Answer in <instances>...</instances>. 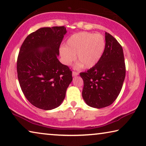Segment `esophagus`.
Masks as SVG:
<instances>
[{"label":"esophagus","mask_w":146,"mask_h":146,"mask_svg":"<svg viewBox=\"0 0 146 146\" xmlns=\"http://www.w3.org/2000/svg\"><path fill=\"white\" fill-rule=\"evenodd\" d=\"M72 75H73V77H76V76L78 75V72H76V71H73V72H72Z\"/></svg>","instance_id":"34e87169"}]
</instances>
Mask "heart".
Here are the masks:
<instances>
[{
	"label": "heart",
	"instance_id": "obj_1",
	"mask_svg": "<svg viewBox=\"0 0 146 146\" xmlns=\"http://www.w3.org/2000/svg\"><path fill=\"white\" fill-rule=\"evenodd\" d=\"M106 48L105 38L100 34L81 32L74 34L68 39L66 47L60 48V54L64 64L69 66L78 61L76 68H91L100 60ZM76 56H75V54Z\"/></svg>",
	"mask_w": 146,
	"mask_h": 146
}]
</instances>
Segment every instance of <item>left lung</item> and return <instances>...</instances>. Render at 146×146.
<instances>
[{
  "mask_svg": "<svg viewBox=\"0 0 146 146\" xmlns=\"http://www.w3.org/2000/svg\"><path fill=\"white\" fill-rule=\"evenodd\" d=\"M106 48L100 60L86 72L80 73L84 81L82 96L88 105L101 108L112 104L121 92L125 77L123 48L105 32Z\"/></svg>",
  "mask_w": 146,
  "mask_h": 146,
  "instance_id": "obj_1",
  "label": "left lung"
}]
</instances>
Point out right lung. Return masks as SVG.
<instances>
[{
    "instance_id": "add662e5",
    "label": "right lung",
    "mask_w": 146,
    "mask_h": 146,
    "mask_svg": "<svg viewBox=\"0 0 146 146\" xmlns=\"http://www.w3.org/2000/svg\"><path fill=\"white\" fill-rule=\"evenodd\" d=\"M66 32L65 27L41 28L29 34L21 47L17 62L21 88L27 100L40 109L60 105L73 80L71 71L58 59Z\"/></svg>"
}]
</instances>
